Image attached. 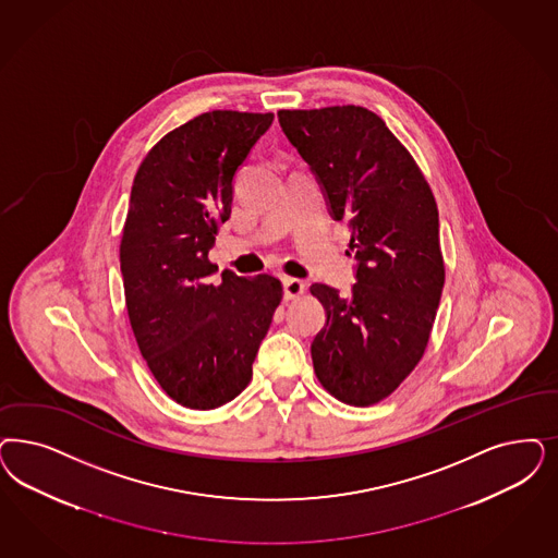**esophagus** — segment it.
Instances as JSON below:
<instances>
[{
    "label": "esophagus",
    "instance_id": "obj_1",
    "mask_svg": "<svg viewBox=\"0 0 558 558\" xmlns=\"http://www.w3.org/2000/svg\"><path fill=\"white\" fill-rule=\"evenodd\" d=\"M282 284H284V296L287 299H296V296H301L303 292H305V282L303 280H299V278H284L282 280Z\"/></svg>",
    "mask_w": 558,
    "mask_h": 558
}]
</instances>
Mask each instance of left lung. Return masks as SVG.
I'll use <instances>...</instances> for the list:
<instances>
[{"mask_svg":"<svg viewBox=\"0 0 558 558\" xmlns=\"http://www.w3.org/2000/svg\"><path fill=\"white\" fill-rule=\"evenodd\" d=\"M278 119L329 214L347 218L356 259L348 296L311 287L327 315L311 344L315 375L344 404H377L418 365L435 324L445 284L437 202L412 154L365 107L282 109Z\"/></svg>","mask_w":558,"mask_h":558,"instance_id":"left-lung-1","label":"left lung"}]
</instances>
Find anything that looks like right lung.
<instances>
[{"mask_svg":"<svg viewBox=\"0 0 558 558\" xmlns=\"http://www.w3.org/2000/svg\"><path fill=\"white\" fill-rule=\"evenodd\" d=\"M274 113L210 111L165 135L134 177L119 262L135 342L177 404L214 410L251 381L282 284L208 259L231 216L234 174Z\"/></svg>","mask_w":558,"mask_h":558,"instance_id":"1","label":"right lung"}]
</instances>
